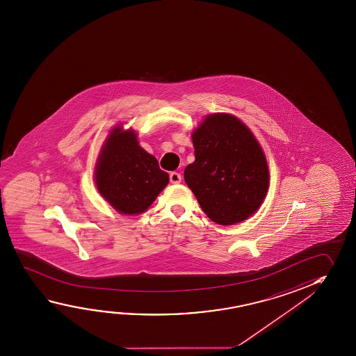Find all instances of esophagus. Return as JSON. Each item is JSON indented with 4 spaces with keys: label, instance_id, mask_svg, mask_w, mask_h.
<instances>
[{
    "label": "esophagus",
    "instance_id": "obj_1",
    "mask_svg": "<svg viewBox=\"0 0 356 356\" xmlns=\"http://www.w3.org/2000/svg\"><path fill=\"white\" fill-rule=\"evenodd\" d=\"M181 180V175L179 174V172H171L170 174V182L171 184H180Z\"/></svg>",
    "mask_w": 356,
    "mask_h": 356
}]
</instances>
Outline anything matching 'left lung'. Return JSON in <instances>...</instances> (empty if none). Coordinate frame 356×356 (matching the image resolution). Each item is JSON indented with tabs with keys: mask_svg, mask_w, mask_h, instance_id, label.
<instances>
[{
	"mask_svg": "<svg viewBox=\"0 0 356 356\" xmlns=\"http://www.w3.org/2000/svg\"><path fill=\"white\" fill-rule=\"evenodd\" d=\"M195 161L184 177L204 213L218 225L253 215L267 195L269 171L262 147L238 118L216 113L193 133Z\"/></svg>",
	"mask_w": 356,
	"mask_h": 356,
	"instance_id": "left-lung-1",
	"label": "left lung"
}]
</instances>
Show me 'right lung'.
I'll use <instances>...</instances> for the list:
<instances>
[{
  "label": "right lung",
  "mask_w": 356,
  "mask_h": 356,
  "mask_svg": "<svg viewBox=\"0 0 356 356\" xmlns=\"http://www.w3.org/2000/svg\"><path fill=\"white\" fill-rule=\"evenodd\" d=\"M100 195L120 213L138 215L149 209L169 184V174L138 143L131 129H113L95 168Z\"/></svg>",
  "instance_id": "1"
}]
</instances>
